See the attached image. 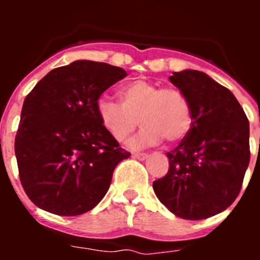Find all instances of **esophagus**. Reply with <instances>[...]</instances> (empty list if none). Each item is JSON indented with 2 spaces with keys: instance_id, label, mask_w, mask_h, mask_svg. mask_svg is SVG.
Listing matches in <instances>:
<instances>
[{
  "instance_id": "obj_1",
  "label": "esophagus",
  "mask_w": 260,
  "mask_h": 260,
  "mask_svg": "<svg viewBox=\"0 0 260 260\" xmlns=\"http://www.w3.org/2000/svg\"><path fill=\"white\" fill-rule=\"evenodd\" d=\"M133 157L138 158V160H144V158L148 157V155H147V153H143V152H135V153H133Z\"/></svg>"
}]
</instances>
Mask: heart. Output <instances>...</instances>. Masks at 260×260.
<instances>
[{
	"instance_id": "1",
	"label": "heart",
	"mask_w": 260,
	"mask_h": 260,
	"mask_svg": "<svg viewBox=\"0 0 260 260\" xmlns=\"http://www.w3.org/2000/svg\"><path fill=\"white\" fill-rule=\"evenodd\" d=\"M119 103L108 98L96 102V114L108 134L117 142L126 141L138 126L141 133L130 142L134 148L153 146L165 139L177 143L187 137L192 126L189 98L178 88H160L146 79H135L118 89Z\"/></svg>"
}]
</instances>
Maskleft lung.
<instances>
[{
  "label": "left lung",
  "instance_id": "8db88e82",
  "mask_svg": "<svg viewBox=\"0 0 260 260\" xmlns=\"http://www.w3.org/2000/svg\"><path fill=\"white\" fill-rule=\"evenodd\" d=\"M169 79L189 98L192 126L167 153L169 171L153 190L178 217L207 219L240 194L250 162L249 119L233 93L202 71L183 70Z\"/></svg>",
  "mask_w": 260,
  "mask_h": 260
}]
</instances>
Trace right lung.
<instances>
[{
  "label": "right lung",
  "instance_id": "1",
  "mask_svg": "<svg viewBox=\"0 0 260 260\" xmlns=\"http://www.w3.org/2000/svg\"><path fill=\"white\" fill-rule=\"evenodd\" d=\"M126 75L80 59L49 71L26 96L15 156L23 189L39 208L78 216L104 198L114 168L130 153L102 126L96 102Z\"/></svg>",
  "mask_w": 260,
  "mask_h": 260
}]
</instances>
